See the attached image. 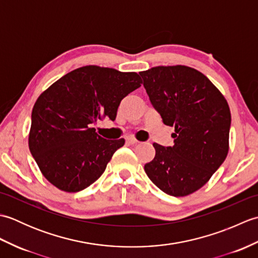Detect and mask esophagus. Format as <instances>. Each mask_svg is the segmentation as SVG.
Here are the masks:
<instances>
[{
    "label": "esophagus",
    "instance_id": "34e87169",
    "mask_svg": "<svg viewBox=\"0 0 258 258\" xmlns=\"http://www.w3.org/2000/svg\"><path fill=\"white\" fill-rule=\"evenodd\" d=\"M126 142H127V143L131 144V145H135V144L139 143V141L135 140L134 138H127V139H126Z\"/></svg>",
    "mask_w": 258,
    "mask_h": 258
}]
</instances>
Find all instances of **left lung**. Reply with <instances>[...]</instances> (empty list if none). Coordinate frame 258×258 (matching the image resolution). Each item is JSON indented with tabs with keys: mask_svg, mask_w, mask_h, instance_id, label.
Returning a JSON list of instances; mask_svg holds the SVG:
<instances>
[{
	"mask_svg": "<svg viewBox=\"0 0 258 258\" xmlns=\"http://www.w3.org/2000/svg\"><path fill=\"white\" fill-rule=\"evenodd\" d=\"M140 75L163 123L175 128L173 146L153 144L155 157L145 164V173L164 193L189 195L208 182L227 156L228 104L195 69L157 67Z\"/></svg>",
	"mask_w": 258,
	"mask_h": 258,
	"instance_id": "1",
	"label": "left lung"
}]
</instances>
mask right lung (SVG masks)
I'll use <instances>...</instances> for the list:
<instances>
[{"label": "right lung", "instance_id": "1", "mask_svg": "<svg viewBox=\"0 0 258 258\" xmlns=\"http://www.w3.org/2000/svg\"><path fill=\"white\" fill-rule=\"evenodd\" d=\"M141 84L135 72L89 65L62 76L38 96L29 147L48 182L75 193L101 176L125 141L103 139L93 124L115 120L120 101Z\"/></svg>", "mask_w": 258, "mask_h": 258}]
</instances>
